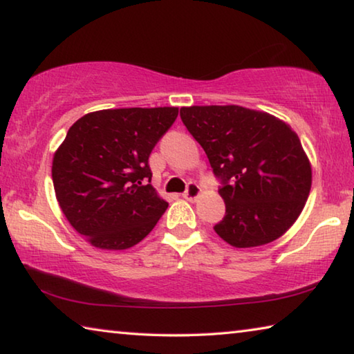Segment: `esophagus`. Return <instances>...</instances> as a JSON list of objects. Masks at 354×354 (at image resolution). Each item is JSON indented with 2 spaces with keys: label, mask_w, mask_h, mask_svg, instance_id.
<instances>
[{
  "label": "esophagus",
  "mask_w": 354,
  "mask_h": 354,
  "mask_svg": "<svg viewBox=\"0 0 354 354\" xmlns=\"http://www.w3.org/2000/svg\"><path fill=\"white\" fill-rule=\"evenodd\" d=\"M200 194H201L200 185H198V184H195V183H189V185H187V190L184 192V198L187 200V201H194V200L198 198Z\"/></svg>",
  "instance_id": "esophagus-1"
}]
</instances>
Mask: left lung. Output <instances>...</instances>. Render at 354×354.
<instances>
[{
    "label": "left lung",
    "instance_id": "8db88e82",
    "mask_svg": "<svg viewBox=\"0 0 354 354\" xmlns=\"http://www.w3.org/2000/svg\"><path fill=\"white\" fill-rule=\"evenodd\" d=\"M181 120L207 154L223 220L214 231L236 248L277 241L301 214L313 169L298 136L270 113L227 106L181 107Z\"/></svg>",
    "mask_w": 354,
    "mask_h": 354
}]
</instances>
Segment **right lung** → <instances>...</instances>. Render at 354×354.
I'll list each match as a JSON object with an SVG mask.
<instances>
[{
    "instance_id": "1",
    "label": "right lung",
    "mask_w": 354,
    "mask_h": 354,
    "mask_svg": "<svg viewBox=\"0 0 354 354\" xmlns=\"http://www.w3.org/2000/svg\"><path fill=\"white\" fill-rule=\"evenodd\" d=\"M178 107L86 113L53 156V184L70 225L95 248L128 250L145 239L169 203L151 184L148 158Z\"/></svg>"
}]
</instances>
